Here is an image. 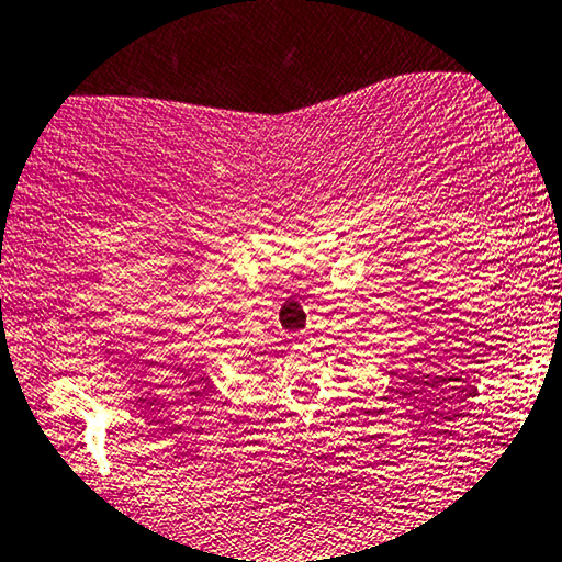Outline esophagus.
I'll use <instances>...</instances> for the list:
<instances>
[{"mask_svg":"<svg viewBox=\"0 0 562 562\" xmlns=\"http://www.w3.org/2000/svg\"><path fill=\"white\" fill-rule=\"evenodd\" d=\"M296 344H299V347H301V349H304V347H306V344H308V334H306V331H301V334L296 336Z\"/></svg>","mask_w":562,"mask_h":562,"instance_id":"34e87169","label":"esophagus"}]
</instances>
